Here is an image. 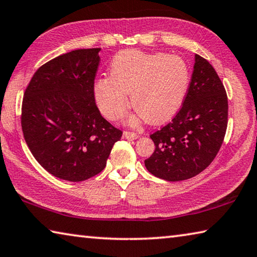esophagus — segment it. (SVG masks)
<instances>
[{
	"instance_id": "obj_1",
	"label": "esophagus",
	"mask_w": 257,
	"mask_h": 257,
	"mask_svg": "<svg viewBox=\"0 0 257 257\" xmlns=\"http://www.w3.org/2000/svg\"><path fill=\"white\" fill-rule=\"evenodd\" d=\"M123 138L124 139H137L138 135L135 133H130V132H123Z\"/></svg>"
}]
</instances>
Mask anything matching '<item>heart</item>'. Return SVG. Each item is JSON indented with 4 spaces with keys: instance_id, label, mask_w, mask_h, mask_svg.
<instances>
[{
    "instance_id": "b5f03b06",
    "label": "heart",
    "mask_w": 257,
    "mask_h": 257,
    "mask_svg": "<svg viewBox=\"0 0 257 257\" xmlns=\"http://www.w3.org/2000/svg\"><path fill=\"white\" fill-rule=\"evenodd\" d=\"M111 77H101L93 86L99 111L110 120H118L129 106L137 114L130 124L146 118L153 124L170 120L179 111L189 85V70L179 56L127 50L116 54L110 64Z\"/></svg>"
}]
</instances>
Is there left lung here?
I'll return each instance as SVG.
<instances>
[{
	"label": "left lung",
	"instance_id": "obj_1",
	"mask_svg": "<svg viewBox=\"0 0 257 257\" xmlns=\"http://www.w3.org/2000/svg\"><path fill=\"white\" fill-rule=\"evenodd\" d=\"M228 124V97L210 62L195 55L182 107L170 123L151 135L155 151L145 160L152 175L167 181L193 178L211 164Z\"/></svg>",
	"mask_w": 257,
	"mask_h": 257
}]
</instances>
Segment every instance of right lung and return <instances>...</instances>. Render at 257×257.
Returning a JSON list of instances; mask_svg holds the SVG:
<instances>
[{"label": "right lung", "instance_id": "right-lung-1", "mask_svg": "<svg viewBox=\"0 0 257 257\" xmlns=\"http://www.w3.org/2000/svg\"><path fill=\"white\" fill-rule=\"evenodd\" d=\"M99 51L79 49L56 56L35 72L24 94L25 141L37 162L59 179L96 176L122 136L95 103Z\"/></svg>", "mask_w": 257, "mask_h": 257}]
</instances>
